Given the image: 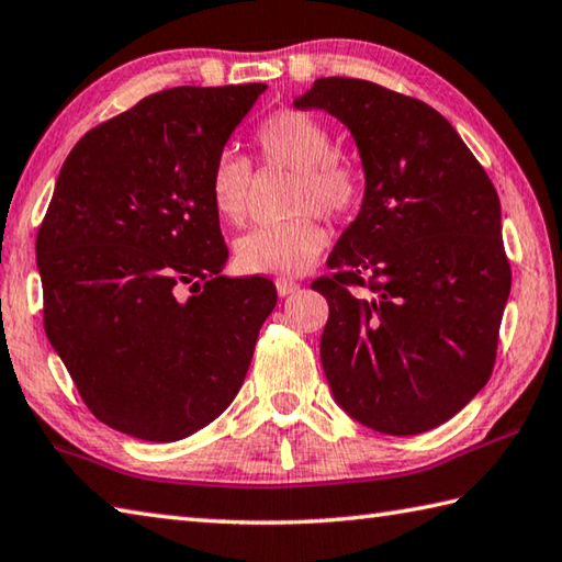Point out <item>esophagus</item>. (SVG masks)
I'll use <instances>...</instances> for the list:
<instances>
[{
	"mask_svg": "<svg viewBox=\"0 0 562 562\" xmlns=\"http://www.w3.org/2000/svg\"><path fill=\"white\" fill-rule=\"evenodd\" d=\"M274 288H278V294H280V296H290V294H294L296 290H300V284H296L294 280L280 278L278 282H274Z\"/></svg>",
	"mask_w": 562,
	"mask_h": 562,
	"instance_id": "esophagus-1",
	"label": "esophagus"
}]
</instances>
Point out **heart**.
Returning <instances> with one entry per match:
<instances>
[{"label": "heart", "mask_w": 562, "mask_h": 562, "mask_svg": "<svg viewBox=\"0 0 562 562\" xmlns=\"http://www.w3.org/2000/svg\"><path fill=\"white\" fill-rule=\"evenodd\" d=\"M256 146L268 162L296 172L294 212L314 206L324 216H344L360 196L358 172L334 153V138L322 121L296 109H282L262 121ZM250 190V162L236 150H224L209 172V196L226 224L246 216ZM326 246L324 228L312 214L290 222L258 226L236 240V266L248 274L292 278L314 266Z\"/></svg>", "instance_id": "1"}]
</instances>
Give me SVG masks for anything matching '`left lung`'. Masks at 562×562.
I'll list each match as a JSON object with an SVG mask.
<instances>
[{
  "instance_id": "1",
  "label": "left lung",
  "mask_w": 562,
  "mask_h": 562,
  "mask_svg": "<svg viewBox=\"0 0 562 562\" xmlns=\"http://www.w3.org/2000/svg\"><path fill=\"white\" fill-rule=\"evenodd\" d=\"M294 109H322L353 136L366 192L328 256L322 366L350 419L387 436L441 426L485 387L512 272L487 172L419 99L322 77ZM371 278L358 301L348 283Z\"/></svg>"
}]
</instances>
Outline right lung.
I'll return each mask as SVG.
<instances>
[{
    "label": "right lung",
    "mask_w": 562,
    "mask_h": 562,
    "mask_svg": "<svg viewBox=\"0 0 562 562\" xmlns=\"http://www.w3.org/2000/svg\"><path fill=\"white\" fill-rule=\"evenodd\" d=\"M266 90L156 92L87 131L63 162L36 238L43 326L82 402L121 434L180 441L246 380L278 292L222 274L209 172Z\"/></svg>",
    "instance_id": "right-lung-1"
}]
</instances>
